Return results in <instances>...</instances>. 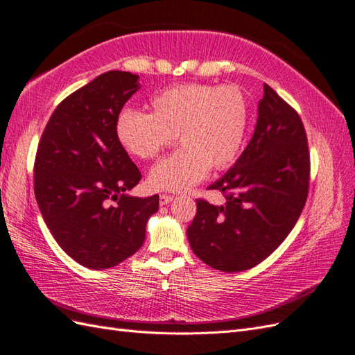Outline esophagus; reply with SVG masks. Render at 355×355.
I'll return each instance as SVG.
<instances>
[{"mask_svg": "<svg viewBox=\"0 0 355 355\" xmlns=\"http://www.w3.org/2000/svg\"><path fill=\"white\" fill-rule=\"evenodd\" d=\"M173 200V196L171 194H161L159 196V205H167Z\"/></svg>", "mask_w": 355, "mask_h": 355, "instance_id": "esophagus-1", "label": "esophagus"}]
</instances>
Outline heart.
I'll use <instances>...</instances> for the list:
<instances>
[{
  "mask_svg": "<svg viewBox=\"0 0 355 355\" xmlns=\"http://www.w3.org/2000/svg\"><path fill=\"white\" fill-rule=\"evenodd\" d=\"M152 112L123 108L116 120L120 144L140 159H153L178 137L182 146L150 170L155 189L184 191L236 161L243 148L248 110L243 92L226 85L180 84L150 101Z\"/></svg>",
  "mask_w": 355,
  "mask_h": 355,
  "instance_id": "obj_1",
  "label": "heart"
}]
</instances>
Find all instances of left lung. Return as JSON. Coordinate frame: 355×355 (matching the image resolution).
I'll return each mask as SVG.
<instances>
[{
    "label": "left lung",
    "instance_id": "obj_1",
    "mask_svg": "<svg viewBox=\"0 0 355 355\" xmlns=\"http://www.w3.org/2000/svg\"><path fill=\"white\" fill-rule=\"evenodd\" d=\"M310 185V152L295 108L263 84L252 140L209 189L226 202L197 198L188 227L194 254L215 270L245 271L261 263L295 226Z\"/></svg>",
    "mask_w": 355,
    "mask_h": 355
}]
</instances>
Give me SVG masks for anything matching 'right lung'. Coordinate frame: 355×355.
Masks as SVG:
<instances>
[{
    "instance_id": "1",
    "label": "right lung",
    "mask_w": 355,
    "mask_h": 355,
    "mask_svg": "<svg viewBox=\"0 0 355 355\" xmlns=\"http://www.w3.org/2000/svg\"><path fill=\"white\" fill-rule=\"evenodd\" d=\"M138 76L110 71L58 103L34 159V194L57 244L92 270L116 266L144 243L159 196L129 197L141 173L116 135Z\"/></svg>"
}]
</instances>
